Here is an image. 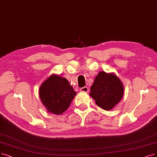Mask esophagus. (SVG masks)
<instances>
[{
  "label": "esophagus",
  "mask_w": 157,
  "mask_h": 157,
  "mask_svg": "<svg viewBox=\"0 0 157 157\" xmlns=\"http://www.w3.org/2000/svg\"><path fill=\"white\" fill-rule=\"evenodd\" d=\"M80 91H82V92H85V93H87V92H88L89 91V89H88V87H82V88H80Z\"/></svg>",
  "instance_id": "1"
}]
</instances>
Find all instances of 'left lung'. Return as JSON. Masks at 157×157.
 <instances>
[{
    "label": "left lung",
    "instance_id": "8db88e82",
    "mask_svg": "<svg viewBox=\"0 0 157 157\" xmlns=\"http://www.w3.org/2000/svg\"><path fill=\"white\" fill-rule=\"evenodd\" d=\"M124 87L114 73L100 71L91 87L90 95L96 104L105 110H111L122 98Z\"/></svg>",
    "mask_w": 157,
    "mask_h": 157
}]
</instances>
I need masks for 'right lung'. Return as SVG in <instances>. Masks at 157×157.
I'll return each mask as SVG.
<instances>
[{"mask_svg":"<svg viewBox=\"0 0 157 157\" xmlns=\"http://www.w3.org/2000/svg\"><path fill=\"white\" fill-rule=\"evenodd\" d=\"M76 94L66 78L56 74L50 75L39 88L42 104L48 112L57 115L67 109Z\"/></svg>","mask_w":157,"mask_h":157,"instance_id":"right-lung-1","label":"right lung"}]
</instances>
